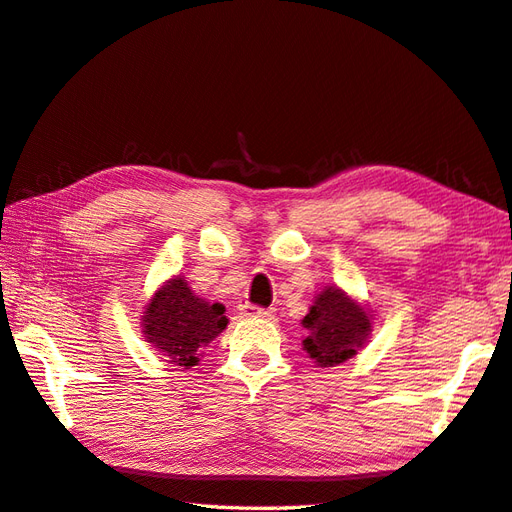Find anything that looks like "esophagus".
<instances>
[{
  "label": "esophagus",
  "mask_w": 512,
  "mask_h": 512,
  "mask_svg": "<svg viewBox=\"0 0 512 512\" xmlns=\"http://www.w3.org/2000/svg\"><path fill=\"white\" fill-rule=\"evenodd\" d=\"M239 315L246 317V319H253V317H262V319H270L273 317V308H262V306H255L250 302L239 304Z\"/></svg>",
  "instance_id": "34e87169"
}]
</instances>
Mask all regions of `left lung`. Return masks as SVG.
I'll use <instances>...</instances> for the list:
<instances>
[{
	"mask_svg": "<svg viewBox=\"0 0 512 512\" xmlns=\"http://www.w3.org/2000/svg\"><path fill=\"white\" fill-rule=\"evenodd\" d=\"M302 324L308 330L304 350L319 366L346 362L366 344L370 333L366 310L333 286L317 295Z\"/></svg>",
	"mask_w": 512,
	"mask_h": 512,
	"instance_id": "obj_1",
	"label": "left lung"
}]
</instances>
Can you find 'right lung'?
<instances>
[{
  "label": "right lung",
  "instance_id": "add662e5",
  "mask_svg": "<svg viewBox=\"0 0 512 512\" xmlns=\"http://www.w3.org/2000/svg\"><path fill=\"white\" fill-rule=\"evenodd\" d=\"M142 333L175 366H195L199 348L213 342L226 328L222 304L199 299L184 277H175L159 288L146 306Z\"/></svg>",
  "mask_w": 512,
  "mask_h": 512
}]
</instances>
